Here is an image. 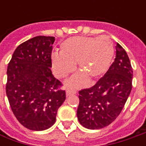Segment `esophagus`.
Listing matches in <instances>:
<instances>
[{
  "label": "esophagus",
  "mask_w": 146,
  "mask_h": 146,
  "mask_svg": "<svg viewBox=\"0 0 146 146\" xmlns=\"http://www.w3.org/2000/svg\"><path fill=\"white\" fill-rule=\"evenodd\" d=\"M76 91H73V90H70V89H67L66 92V97H69L70 95H73V94H76Z\"/></svg>",
  "instance_id": "1"
}]
</instances>
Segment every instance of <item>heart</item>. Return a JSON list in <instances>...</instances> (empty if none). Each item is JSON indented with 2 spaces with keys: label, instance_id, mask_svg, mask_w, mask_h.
<instances>
[{
  "label": "heart",
  "instance_id": "heart-1",
  "mask_svg": "<svg viewBox=\"0 0 146 146\" xmlns=\"http://www.w3.org/2000/svg\"><path fill=\"white\" fill-rule=\"evenodd\" d=\"M114 52L113 44L106 37H70L61 43L60 53H53L51 57L53 73L58 78H65L77 63L78 70L88 78V81H96L109 70ZM84 80V76L78 75L66 85L80 87Z\"/></svg>",
  "mask_w": 146,
  "mask_h": 146
}]
</instances>
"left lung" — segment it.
I'll return each instance as SVG.
<instances>
[{"instance_id": "1", "label": "left lung", "mask_w": 146, "mask_h": 146, "mask_svg": "<svg viewBox=\"0 0 146 146\" xmlns=\"http://www.w3.org/2000/svg\"><path fill=\"white\" fill-rule=\"evenodd\" d=\"M133 70L126 51L116 45L115 62L90 88L80 91L78 120L88 129H100L119 116L132 90Z\"/></svg>"}]
</instances>
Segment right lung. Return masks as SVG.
I'll return each instance as SVG.
<instances>
[{
    "instance_id": "add662e5",
    "label": "right lung",
    "mask_w": 146,
    "mask_h": 146,
    "mask_svg": "<svg viewBox=\"0 0 146 146\" xmlns=\"http://www.w3.org/2000/svg\"><path fill=\"white\" fill-rule=\"evenodd\" d=\"M53 36H39L19 45L7 68L6 95L14 116L32 131H43L56 121L66 100L61 82L52 74Z\"/></svg>"
}]
</instances>
